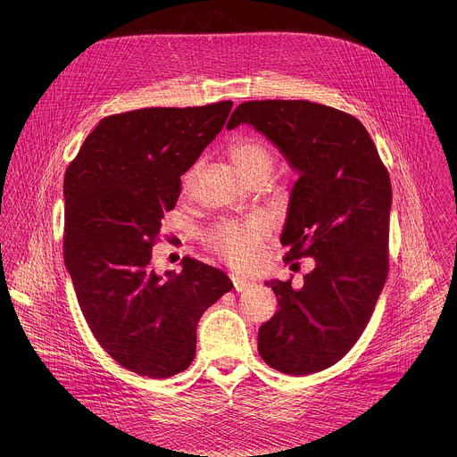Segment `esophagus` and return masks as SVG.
I'll return each mask as SVG.
<instances>
[{
	"label": "esophagus",
	"mask_w": 457,
	"mask_h": 457,
	"mask_svg": "<svg viewBox=\"0 0 457 457\" xmlns=\"http://www.w3.org/2000/svg\"><path fill=\"white\" fill-rule=\"evenodd\" d=\"M230 279H232L234 288H236L237 292H245V290H248L250 287H253V281L245 279V278H241V276H237V274H232V276H230Z\"/></svg>",
	"instance_id": "34e87169"
}]
</instances>
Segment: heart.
Listing matches in <instances>:
<instances>
[{"mask_svg":"<svg viewBox=\"0 0 457 457\" xmlns=\"http://www.w3.org/2000/svg\"><path fill=\"white\" fill-rule=\"evenodd\" d=\"M230 158L241 174L252 183H263L274 169V154L270 147L259 138H241L230 145ZM200 163L188 169L183 176V188L190 190ZM269 227L261 218H250L245 221H221L212 227L205 241L212 252L223 261L237 269H248L257 261L259 246L267 236Z\"/></svg>","mask_w":457,"mask_h":457,"instance_id":"1","label":"heart"}]
</instances>
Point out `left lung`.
Here are the masks:
<instances>
[{"label": "left lung", "instance_id": "1", "mask_svg": "<svg viewBox=\"0 0 457 457\" xmlns=\"http://www.w3.org/2000/svg\"><path fill=\"white\" fill-rule=\"evenodd\" d=\"M250 125L299 172L281 245L285 261L315 259L301 288L270 279L279 310L259 328L270 368L304 377L336 364L368 326L389 272L392 188L362 123L308 100L241 104L227 129Z\"/></svg>", "mask_w": 457, "mask_h": 457}]
</instances>
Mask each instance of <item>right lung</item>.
<instances>
[{"instance_id": "1", "label": "right lung", "mask_w": 457, "mask_h": 457, "mask_svg": "<svg viewBox=\"0 0 457 457\" xmlns=\"http://www.w3.org/2000/svg\"><path fill=\"white\" fill-rule=\"evenodd\" d=\"M230 109L228 100L107 116L66 169L63 252L79 306L100 346L140 377L185 371L202 313L234 287L223 270L190 257L179 274L151 267L181 176Z\"/></svg>"}]
</instances>
